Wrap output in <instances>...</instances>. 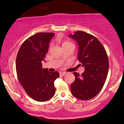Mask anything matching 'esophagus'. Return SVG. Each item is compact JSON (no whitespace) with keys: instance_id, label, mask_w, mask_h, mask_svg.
<instances>
[{"instance_id":"34e87169","label":"esophagus","mask_w":124,"mask_h":124,"mask_svg":"<svg viewBox=\"0 0 124 124\" xmlns=\"http://www.w3.org/2000/svg\"><path fill=\"white\" fill-rule=\"evenodd\" d=\"M67 74V73L64 72H60V75L62 76H64V75H65V74Z\"/></svg>"}]
</instances>
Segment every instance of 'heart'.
<instances>
[{
    "label": "heart",
    "mask_w": 124,
    "mask_h": 124,
    "mask_svg": "<svg viewBox=\"0 0 124 124\" xmlns=\"http://www.w3.org/2000/svg\"><path fill=\"white\" fill-rule=\"evenodd\" d=\"M69 43H70V42H64L63 44H62V45H67V44H69Z\"/></svg>",
    "instance_id": "1"
}]
</instances>
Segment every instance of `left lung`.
<instances>
[{"label":"left lung","instance_id":"left-lung-1","mask_svg":"<svg viewBox=\"0 0 124 124\" xmlns=\"http://www.w3.org/2000/svg\"><path fill=\"white\" fill-rule=\"evenodd\" d=\"M69 37L77 42V58L85 68L81 76L73 72L75 80L70 86L71 93L82 101L91 99L99 94L106 82L109 68L107 54L102 44L93 35L77 31Z\"/></svg>","mask_w":124,"mask_h":124}]
</instances>
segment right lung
Returning <instances> with one entry per match:
<instances>
[{"instance_id":"add662e5","label":"right lung","mask_w":124,"mask_h":124,"mask_svg":"<svg viewBox=\"0 0 124 124\" xmlns=\"http://www.w3.org/2000/svg\"><path fill=\"white\" fill-rule=\"evenodd\" d=\"M52 33H38L22 44L16 57V68L18 81L27 94L35 101H45L55 94L54 81L59 73L48 72L42 68L48 52Z\"/></svg>"}]
</instances>
